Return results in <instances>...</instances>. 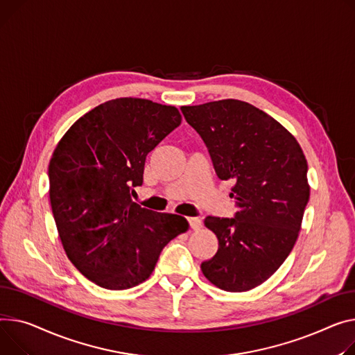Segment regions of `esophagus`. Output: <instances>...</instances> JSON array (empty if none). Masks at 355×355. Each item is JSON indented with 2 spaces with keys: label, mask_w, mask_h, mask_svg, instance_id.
<instances>
[{
  "label": "esophagus",
  "mask_w": 355,
  "mask_h": 355,
  "mask_svg": "<svg viewBox=\"0 0 355 355\" xmlns=\"http://www.w3.org/2000/svg\"><path fill=\"white\" fill-rule=\"evenodd\" d=\"M187 220H188V224H190V228H193V230H198L201 227V220L197 217H191Z\"/></svg>",
  "instance_id": "obj_1"
}]
</instances>
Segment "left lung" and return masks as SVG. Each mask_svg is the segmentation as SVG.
Segmentation results:
<instances>
[{"instance_id":"1","label":"left lung","mask_w":355,"mask_h":355,"mask_svg":"<svg viewBox=\"0 0 355 355\" xmlns=\"http://www.w3.org/2000/svg\"><path fill=\"white\" fill-rule=\"evenodd\" d=\"M204 144L220 180H232L235 212L207 217L218 250L201 263L212 284L248 291L268 279L290 255L310 200L309 165L297 139L257 107L221 100L181 107Z\"/></svg>"}]
</instances>
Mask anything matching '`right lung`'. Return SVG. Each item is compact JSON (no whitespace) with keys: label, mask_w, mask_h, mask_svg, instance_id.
I'll return each instance as SVG.
<instances>
[{"label":"right lung","mask_w":355,"mask_h":355,"mask_svg":"<svg viewBox=\"0 0 355 355\" xmlns=\"http://www.w3.org/2000/svg\"><path fill=\"white\" fill-rule=\"evenodd\" d=\"M181 124L175 107L143 98L107 101L77 120L50 165V201L69 261L107 290L146 281L162 248L187 231L184 217L131 200L146 158Z\"/></svg>","instance_id":"1"}]
</instances>
